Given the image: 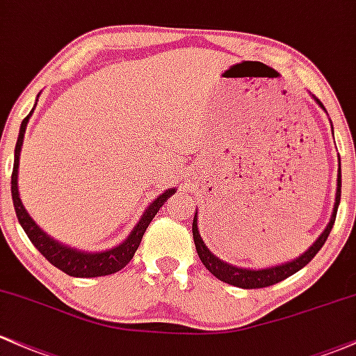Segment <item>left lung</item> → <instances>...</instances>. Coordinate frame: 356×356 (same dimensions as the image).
<instances>
[{
	"label": "left lung",
	"instance_id": "obj_1",
	"mask_svg": "<svg viewBox=\"0 0 356 356\" xmlns=\"http://www.w3.org/2000/svg\"><path fill=\"white\" fill-rule=\"evenodd\" d=\"M314 97V96H312ZM316 103L319 104V108L324 109L323 103L314 97ZM326 111V109H324ZM333 128V124H331ZM339 199H341V162H339L338 167V179H337V197H334V208H333V214H331V220L327 222V226L324 228V232L319 235L318 240L311 245L302 255H299L298 259L291 260V261H284L280 265H272V267L267 268H243V267H235L232 264H226L221 259H218L214 253H211V250L206 247L204 240H202L201 233H199V226H197V213L194 214L193 220V235H194V243H196V250L197 255L201 259L204 267L213 273L216 279L222 280V282L229 284V286L235 287H241V289H261V287H268L273 286V284L280 282V280L287 279V277L294 275L296 272H299L300 268L306 267L309 261L314 259L316 253L323 248V245L326 243L327 236H330V232L333 229L334 220H337V213H338V206H339Z\"/></svg>",
	"mask_w": 356,
	"mask_h": 356
}]
</instances>
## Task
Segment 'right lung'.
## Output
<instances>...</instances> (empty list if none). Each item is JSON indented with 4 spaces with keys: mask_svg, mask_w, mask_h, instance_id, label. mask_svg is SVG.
I'll use <instances>...</instances> for the list:
<instances>
[{
    "mask_svg": "<svg viewBox=\"0 0 356 356\" xmlns=\"http://www.w3.org/2000/svg\"><path fill=\"white\" fill-rule=\"evenodd\" d=\"M40 96V95H38ZM37 96V101H38ZM37 106V103H35ZM33 106V109H35ZM33 109L29 113L25 120L22 121V127H19V134L17 145H15V162H13V174H11V197H13V206L15 213H17L19 225L25 229L26 236L30 238V241L35 245V248L45 257L54 267H57L58 270L65 272L70 277H101V275H109V273H115L121 270L124 265L134 259L136 248L140 247V241H142L143 233L150 225V221L154 220L155 214L159 213V209L162 208L163 202L169 199L172 194L175 193V187H169V189L163 191L157 199L152 201V204L145 209V213L142 214L140 221L136 222L135 228L131 229L130 235L124 238L123 243L116 245V247L103 250V252H84V250H77L69 245L60 243V241L54 240L52 236L47 235L44 229L33 221V218L30 216L29 211L23 206L22 197H19L18 191V167H19V154H22L23 147V138H25L26 124H29L30 116L33 115Z\"/></svg>",
    "mask_w": 356,
    "mask_h": 356,
    "instance_id": "1",
    "label": "right lung"
}]
</instances>
